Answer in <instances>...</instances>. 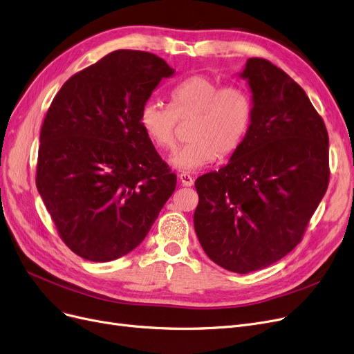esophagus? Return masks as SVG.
Wrapping results in <instances>:
<instances>
[{"label": "esophagus", "instance_id": "1", "mask_svg": "<svg viewBox=\"0 0 354 354\" xmlns=\"http://www.w3.org/2000/svg\"><path fill=\"white\" fill-rule=\"evenodd\" d=\"M179 182L182 183L183 187H192L194 185V178L187 172H182L179 175Z\"/></svg>", "mask_w": 354, "mask_h": 354}]
</instances>
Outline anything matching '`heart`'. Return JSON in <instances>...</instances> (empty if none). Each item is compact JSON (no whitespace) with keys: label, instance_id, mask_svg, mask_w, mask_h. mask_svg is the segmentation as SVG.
Returning a JSON list of instances; mask_svg holds the SVG:
<instances>
[{"label":"heart","instance_id":"b5f03b06","mask_svg":"<svg viewBox=\"0 0 354 354\" xmlns=\"http://www.w3.org/2000/svg\"><path fill=\"white\" fill-rule=\"evenodd\" d=\"M169 100V106L149 100L142 106L140 126L153 145L167 151L176 143L178 121L192 120L189 143L171 158L179 171L192 172L233 155L249 133L253 100L240 84L220 85L208 75H191L172 88Z\"/></svg>","mask_w":354,"mask_h":354}]
</instances>
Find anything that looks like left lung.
Instances as JSON below:
<instances>
[{
  "instance_id": "obj_1",
  "label": "left lung",
  "mask_w": 354,
  "mask_h": 354,
  "mask_svg": "<svg viewBox=\"0 0 354 354\" xmlns=\"http://www.w3.org/2000/svg\"><path fill=\"white\" fill-rule=\"evenodd\" d=\"M253 94L248 136L218 172L195 180V233L236 273L263 269L302 241L330 180L328 133L305 91L263 57L241 73Z\"/></svg>"
}]
</instances>
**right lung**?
Returning a JSON list of instances; mask_svg holds the SVG:
<instances>
[{"label": "right lung", "instance_id": "1", "mask_svg": "<svg viewBox=\"0 0 354 354\" xmlns=\"http://www.w3.org/2000/svg\"><path fill=\"white\" fill-rule=\"evenodd\" d=\"M174 69L115 50L59 89L40 131L36 187L59 237L91 262L130 253L176 188L140 126L142 106Z\"/></svg>", "mask_w": 354, "mask_h": 354}]
</instances>
